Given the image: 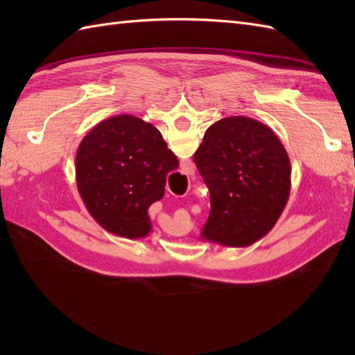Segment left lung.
Listing matches in <instances>:
<instances>
[{"instance_id": "obj_1", "label": "left lung", "mask_w": 355, "mask_h": 355, "mask_svg": "<svg viewBox=\"0 0 355 355\" xmlns=\"http://www.w3.org/2000/svg\"><path fill=\"white\" fill-rule=\"evenodd\" d=\"M193 162L210 192L202 241L247 247L275 227L290 197L291 164L267 125L245 116L218 120Z\"/></svg>"}]
</instances>
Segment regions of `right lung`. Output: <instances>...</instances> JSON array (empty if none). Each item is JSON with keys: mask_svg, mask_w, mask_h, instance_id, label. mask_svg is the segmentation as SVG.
<instances>
[{"mask_svg": "<svg viewBox=\"0 0 355 355\" xmlns=\"http://www.w3.org/2000/svg\"><path fill=\"white\" fill-rule=\"evenodd\" d=\"M74 164L89 215L110 233L137 239L153 229L148 209L163 198L166 175L178 168V158L154 125L119 114L82 139Z\"/></svg>", "mask_w": 355, "mask_h": 355, "instance_id": "obj_1", "label": "right lung"}]
</instances>
